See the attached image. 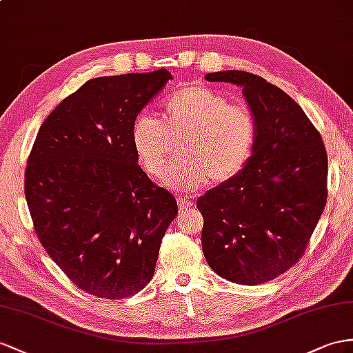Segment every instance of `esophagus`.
I'll return each instance as SVG.
<instances>
[{
	"label": "esophagus",
	"instance_id": "34e87169",
	"mask_svg": "<svg viewBox=\"0 0 353 353\" xmlns=\"http://www.w3.org/2000/svg\"><path fill=\"white\" fill-rule=\"evenodd\" d=\"M177 204H179V210H180V213H183V212H186L189 207L192 205V203L188 200V198H182V196H179L177 198Z\"/></svg>",
	"mask_w": 353,
	"mask_h": 353
}]
</instances>
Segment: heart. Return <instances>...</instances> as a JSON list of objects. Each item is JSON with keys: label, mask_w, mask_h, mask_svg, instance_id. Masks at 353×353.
<instances>
[{"label": "heart", "mask_w": 353, "mask_h": 353, "mask_svg": "<svg viewBox=\"0 0 353 353\" xmlns=\"http://www.w3.org/2000/svg\"><path fill=\"white\" fill-rule=\"evenodd\" d=\"M180 141L183 162L168 171L164 185L183 191H198L209 180L221 185L248 164L256 141L255 117L246 105L230 104L210 88H180L162 104L159 121L135 117L131 143L141 168L158 179Z\"/></svg>", "instance_id": "1"}]
</instances>
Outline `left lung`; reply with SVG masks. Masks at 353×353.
<instances>
[{"label":"left lung","instance_id":"obj_1","mask_svg":"<svg viewBox=\"0 0 353 353\" xmlns=\"http://www.w3.org/2000/svg\"><path fill=\"white\" fill-rule=\"evenodd\" d=\"M243 88L256 123L240 173L196 200L201 245L216 274L261 285L298 263L327 204L328 159L303 108L265 79L239 70L205 74Z\"/></svg>","mask_w":353,"mask_h":353}]
</instances>
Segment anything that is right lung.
<instances>
[{"label": "right lung", "mask_w": 353, "mask_h": 353, "mask_svg": "<svg viewBox=\"0 0 353 353\" xmlns=\"http://www.w3.org/2000/svg\"><path fill=\"white\" fill-rule=\"evenodd\" d=\"M171 79L161 68L89 80L34 141L25 196L35 234L88 294L122 300L141 291L177 216L174 196L150 182L131 143L135 117Z\"/></svg>", "instance_id": "right-lung-1"}]
</instances>
